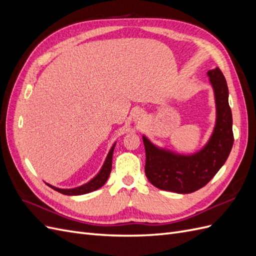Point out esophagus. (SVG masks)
Returning a JSON list of instances; mask_svg holds the SVG:
<instances>
[{
    "mask_svg": "<svg viewBox=\"0 0 256 256\" xmlns=\"http://www.w3.org/2000/svg\"><path fill=\"white\" fill-rule=\"evenodd\" d=\"M144 120H145V115H144V113H143L141 110H136V111L134 113V122L140 124V122H142Z\"/></svg>",
    "mask_w": 256,
    "mask_h": 256,
    "instance_id": "obj_1",
    "label": "esophagus"
}]
</instances>
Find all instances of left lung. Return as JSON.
<instances>
[{
    "label": "left lung",
    "mask_w": 256,
    "mask_h": 256,
    "mask_svg": "<svg viewBox=\"0 0 256 256\" xmlns=\"http://www.w3.org/2000/svg\"><path fill=\"white\" fill-rule=\"evenodd\" d=\"M216 102V124L208 142L194 154H184L159 147L143 136L145 174L152 184L180 194L194 192L210 182L226 164L234 143L228 88L218 67L207 72Z\"/></svg>",
    "instance_id": "obj_1"
}]
</instances>
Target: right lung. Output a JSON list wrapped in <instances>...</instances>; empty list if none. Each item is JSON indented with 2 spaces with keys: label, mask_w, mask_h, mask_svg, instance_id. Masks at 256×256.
<instances>
[{
  "label": "right lung",
  "mask_w": 256,
  "mask_h": 256,
  "mask_svg": "<svg viewBox=\"0 0 256 256\" xmlns=\"http://www.w3.org/2000/svg\"><path fill=\"white\" fill-rule=\"evenodd\" d=\"M115 144L114 143L111 147V150H109L106 154V158L104 162V164L100 168V171L97 173V175L95 177H92L90 182H88L86 184H81L79 187H76V188H72V189H62V188H58V187H54V186L46 182L47 184L50 188H52L53 190H56L62 194H65V196H82V194H86V193L92 192L95 191L99 188H102V186L106 184V182L108 180V178L110 176L111 173V170H112V157H113V152L115 148Z\"/></svg>",
  "instance_id": "1"
}]
</instances>
